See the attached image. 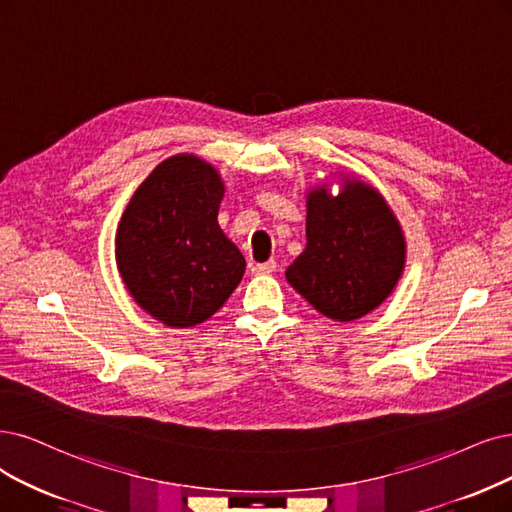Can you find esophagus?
Listing matches in <instances>:
<instances>
[{"label": "esophagus", "mask_w": 512, "mask_h": 512, "mask_svg": "<svg viewBox=\"0 0 512 512\" xmlns=\"http://www.w3.org/2000/svg\"><path fill=\"white\" fill-rule=\"evenodd\" d=\"M274 270H276V261L274 259H270L266 263H255V266L251 268L253 274H272Z\"/></svg>", "instance_id": "34e87169"}]
</instances>
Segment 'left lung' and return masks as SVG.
Returning <instances> with one entry per match:
<instances>
[{"label":"left lung","instance_id":"1","mask_svg":"<svg viewBox=\"0 0 512 512\" xmlns=\"http://www.w3.org/2000/svg\"><path fill=\"white\" fill-rule=\"evenodd\" d=\"M308 244L287 270L297 293L339 323L361 318L392 293L405 266L399 221L373 187L346 181L337 198L308 196Z\"/></svg>","mask_w":512,"mask_h":512}]
</instances>
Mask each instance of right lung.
Wrapping results in <instances>:
<instances>
[{"label":"right lung","instance_id":"add662e5","mask_svg":"<svg viewBox=\"0 0 512 512\" xmlns=\"http://www.w3.org/2000/svg\"><path fill=\"white\" fill-rule=\"evenodd\" d=\"M223 183L194 156L164 160L132 196L116 240L137 304L168 327L211 318L238 287L244 257L217 223Z\"/></svg>","mask_w":512,"mask_h":512}]
</instances>
